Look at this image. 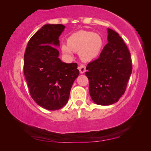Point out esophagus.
<instances>
[{"label": "esophagus", "mask_w": 151, "mask_h": 151, "mask_svg": "<svg viewBox=\"0 0 151 151\" xmlns=\"http://www.w3.org/2000/svg\"><path fill=\"white\" fill-rule=\"evenodd\" d=\"M78 69H79L80 73H84L86 71V67L84 65H81L78 67Z\"/></svg>", "instance_id": "1"}]
</instances>
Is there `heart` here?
<instances>
[{"mask_svg": "<svg viewBox=\"0 0 151 151\" xmlns=\"http://www.w3.org/2000/svg\"><path fill=\"white\" fill-rule=\"evenodd\" d=\"M102 45L100 35L91 32L79 31L67 38V44H62L61 51L66 55H71L73 51L79 52L82 61L90 62L98 56Z\"/></svg>", "mask_w": 151, "mask_h": 151, "instance_id": "1", "label": "heart"}]
</instances>
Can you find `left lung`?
Returning a JSON list of instances; mask_svg holds the SVG:
<instances>
[{
    "label": "left lung",
    "mask_w": 151,
    "mask_h": 151,
    "mask_svg": "<svg viewBox=\"0 0 151 151\" xmlns=\"http://www.w3.org/2000/svg\"><path fill=\"white\" fill-rule=\"evenodd\" d=\"M108 43L100 57L86 66L85 75L89 81V93L98 105L108 106L124 93L132 73L130 52L122 38L115 31L107 29Z\"/></svg>",
    "instance_id": "1"
}]
</instances>
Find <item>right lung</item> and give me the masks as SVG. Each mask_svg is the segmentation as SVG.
I'll list each match as a JSON object with an SVG mask.
<instances>
[{
  "instance_id": "obj_1",
  "label": "right lung",
  "mask_w": 151,
  "mask_h": 151,
  "mask_svg": "<svg viewBox=\"0 0 151 151\" xmlns=\"http://www.w3.org/2000/svg\"><path fill=\"white\" fill-rule=\"evenodd\" d=\"M65 28L60 24H45L30 38L24 55V74L31 96L47 110L66 105L80 74L77 64L62 62L55 48Z\"/></svg>"
}]
</instances>
